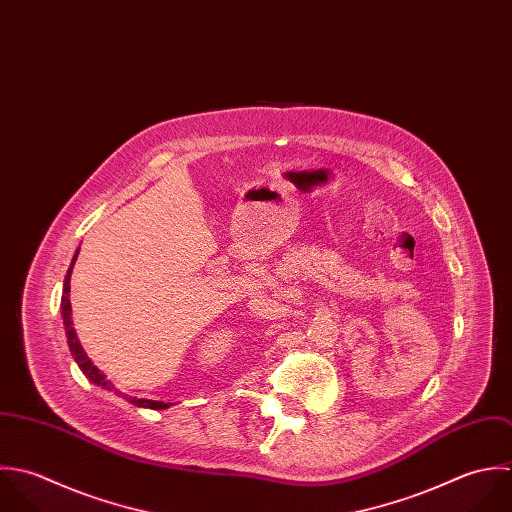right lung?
Here are the masks:
<instances>
[{
    "label": "right lung",
    "mask_w": 512,
    "mask_h": 512,
    "mask_svg": "<svg viewBox=\"0 0 512 512\" xmlns=\"http://www.w3.org/2000/svg\"><path fill=\"white\" fill-rule=\"evenodd\" d=\"M77 254H79V250L75 252V256H73V260H71V266H69V270H67V276H65V282H63V296H61V316H63V326H65V336H67V343H69V349H71V355L75 357V361H77V365L81 367V371L85 373V377L89 379V381H93L95 385H99V387H103V389H107V391H115L117 395H123V399H127L129 403H133V405H137V407H145V409H167V407H171L172 403H165V401H153V399H139V397H131V395H125V393H121L107 377H105V373L97 367V365H93V361L87 357V353L83 351V347H81V343H79V338H77V334H75V330H73V322H71V302H69V292H71V288H69V284H71V272H73V266H75V260H77Z\"/></svg>",
    "instance_id": "obj_1"
}]
</instances>
